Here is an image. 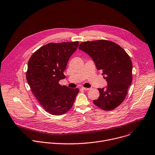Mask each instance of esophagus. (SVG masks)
I'll return each instance as SVG.
<instances>
[{"instance_id":"esophagus-1","label":"esophagus","mask_w":155,"mask_h":155,"mask_svg":"<svg viewBox=\"0 0 155 155\" xmlns=\"http://www.w3.org/2000/svg\"><path fill=\"white\" fill-rule=\"evenodd\" d=\"M81 89H82L83 90H84V91H88V90H89L90 89V88H87V87H81Z\"/></svg>"}]
</instances>
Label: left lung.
<instances>
[{
    "label": "left lung",
    "mask_w": 155,
    "mask_h": 155,
    "mask_svg": "<svg viewBox=\"0 0 155 155\" xmlns=\"http://www.w3.org/2000/svg\"><path fill=\"white\" fill-rule=\"evenodd\" d=\"M78 48L93 59L107 81L106 89H98L100 95L93 101L94 105L105 111L117 108L125 98L132 82L133 66L130 56L119 45L109 40L83 42Z\"/></svg>",
    "instance_id": "8db88e82"
}]
</instances>
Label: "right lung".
I'll return each instance as SVG.
<instances>
[{
    "label": "right lung",
    "mask_w": 155,
    "mask_h": 155,
    "mask_svg": "<svg viewBox=\"0 0 155 155\" xmlns=\"http://www.w3.org/2000/svg\"><path fill=\"white\" fill-rule=\"evenodd\" d=\"M79 42L48 43L33 54L28 62L27 81L39 104L47 113L63 115L72 107L78 88H69L59 84L68 61Z\"/></svg>",
    "instance_id": "add662e5"
}]
</instances>
